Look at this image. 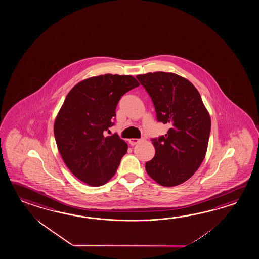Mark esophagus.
<instances>
[{
	"label": "esophagus",
	"mask_w": 259,
	"mask_h": 259,
	"mask_svg": "<svg viewBox=\"0 0 259 259\" xmlns=\"http://www.w3.org/2000/svg\"><path fill=\"white\" fill-rule=\"evenodd\" d=\"M129 142H130V144H131L132 146H135V145H137L138 142H140V139H138V138H131V139L129 140Z\"/></svg>",
	"instance_id": "34e87169"
}]
</instances>
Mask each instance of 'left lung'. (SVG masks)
<instances>
[{
    "instance_id": "left-lung-1",
    "label": "left lung",
    "mask_w": 259,
    "mask_h": 259,
    "mask_svg": "<svg viewBox=\"0 0 259 259\" xmlns=\"http://www.w3.org/2000/svg\"><path fill=\"white\" fill-rule=\"evenodd\" d=\"M137 78L151 97L158 121L169 127L165 136L152 139L156 153L146 163V170L158 185H181L206 157L210 115L198 90L185 77L155 72L138 74Z\"/></svg>"
}]
</instances>
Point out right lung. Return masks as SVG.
<instances>
[{
	"instance_id": "add662e5",
	"label": "right lung",
	"mask_w": 259,
	"mask_h": 259,
	"mask_svg": "<svg viewBox=\"0 0 259 259\" xmlns=\"http://www.w3.org/2000/svg\"><path fill=\"white\" fill-rule=\"evenodd\" d=\"M138 85L132 75L101 74L80 81L66 96L55 118L54 137L64 163L85 185H105L126 154L124 140L103 133L113 125L121 96Z\"/></svg>"
}]
</instances>
